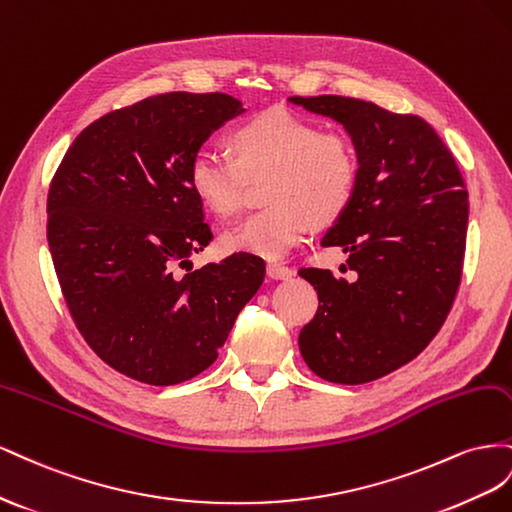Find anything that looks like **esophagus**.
Segmentation results:
<instances>
[{
    "instance_id": "obj_1",
    "label": "esophagus",
    "mask_w": 512,
    "mask_h": 512,
    "mask_svg": "<svg viewBox=\"0 0 512 512\" xmlns=\"http://www.w3.org/2000/svg\"><path fill=\"white\" fill-rule=\"evenodd\" d=\"M266 270H268L270 279H289V276L294 274V270H291V268L285 266V264H279V261H268Z\"/></svg>"
}]
</instances>
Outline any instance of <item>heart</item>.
<instances>
[{"label": "heart", "instance_id": "b5f03b06", "mask_svg": "<svg viewBox=\"0 0 512 512\" xmlns=\"http://www.w3.org/2000/svg\"><path fill=\"white\" fill-rule=\"evenodd\" d=\"M231 158L201 152L191 160L188 182L195 197L221 218L236 216L248 182H266V210L223 236L229 253L283 257L311 229L337 223L352 206L360 180L354 139L321 130L287 109H268L229 133Z\"/></svg>", "mask_w": 512, "mask_h": 512}]
</instances>
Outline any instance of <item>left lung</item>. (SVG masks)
<instances>
[{
  "mask_svg": "<svg viewBox=\"0 0 512 512\" xmlns=\"http://www.w3.org/2000/svg\"><path fill=\"white\" fill-rule=\"evenodd\" d=\"M345 126L360 154L352 206L321 240L341 246L354 283L300 268L317 289L298 345L309 369L334 384H364L414 360L440 332L459 291L467 188L433 126L347 96H291Z\"/></svg>",
  "mask_w": 512,
  "mask_h": 512,
  "instance_id": "left-lung-1",
  "label": "left lung"
}]
</instances>
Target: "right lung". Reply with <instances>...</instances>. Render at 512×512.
I'll list each match as a JSON object with an SVG mask.
<instances>
[{
	"instance_id": "1",
	"label": "right lung",
	"mask_w": 512,
	"mask_h": 512,
	"mask_svg": "<svg viewBox=\"0 0 512 512\" xmlns=\"http://www.w3.org/2000/svg\"><path fill=\"white\" fill-rule=\"evenodd\" d=\"M238 113L223 92L143 98L83 128L51 180L47 240L70 317L102 362L137 382L206 371L264 283L251 253L173 272L214 238L188 167Z\"/></svg>"
}]
</instances>
